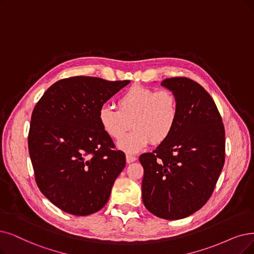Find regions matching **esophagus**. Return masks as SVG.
Instances as JSON below:
<instances>
[{"instance_id": "34e87169", "label": "esophagus", "mask_w": 254, "mask_h": 254, "mask_svg": "<svg viewBox=\"0 0 254 254\" xmlns=\"http://www.w3.org/2000/svg\"><path fill=\"white\" fill-rule=\"evenodd\" d=\"M135 160H136V157L134 155H131V154L126 155V161L128 162V164H130V162H133Z\"/></svg>"}]
</instances>
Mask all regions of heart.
<instances>
[{
    "instance_id": "obj_1",
    "label": "heart",
    "mask_w": 254,
    "mask_h": 254,
    "mask_svg": "<svg viewBox=\"0 0 254 254\" xmlns=\"http://www.w3.org/2000/svg\"><path fill=\"white\" fill-rule=\"evenodd\" d=\"M118 106L119 109L108 104L101 107L99 122L115 139L123 136L132 122L133 130L118 144L128 153L140 151L151 140L159 144L169 138L179 118L178 100L169 89L133 86L119 98Z\"/></svg>"
}]
</instances>
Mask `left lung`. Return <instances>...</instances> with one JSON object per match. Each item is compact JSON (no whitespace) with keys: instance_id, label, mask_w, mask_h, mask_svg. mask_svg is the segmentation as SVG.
<instances>
[{"instance_id":"8db88e82","label":"left lung","mask_w":254,"mask_h":254,"mask_svg":"<svg viewBox=\"0 0 254 254\" xmlns=\"http://www.w3.org/2000/svg\"><path fill=\"white\" fill-rule=\"evenodd\" d=\"M161 85L176 96L179 118L169 138L139 156L141 196L156 217L179 220L199 210L214 191L225 161V130L214 100L195 81L175 77Z\"/></svg>"}]
</instances>
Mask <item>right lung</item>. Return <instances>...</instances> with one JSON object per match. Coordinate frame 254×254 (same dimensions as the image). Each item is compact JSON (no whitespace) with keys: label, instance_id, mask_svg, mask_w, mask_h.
Segmentation results:
<instances>
[{"label":"right lung","instance_id":"right-lung-1","mask_svg":"<svg viewBox=\"0 0 254 254\" xmlns=\"http://www.w3.org/2000/svg\"><path fill=\"white\" fill-rule=\"evenodd\" d=\"M129 80L70 77L50 86L35 105L29 154L40 191L67 214L87 216L109 199L126 165L99 122V110Z\"/></svg>","mask_w":254,"mask_h":254}]
</instances>
